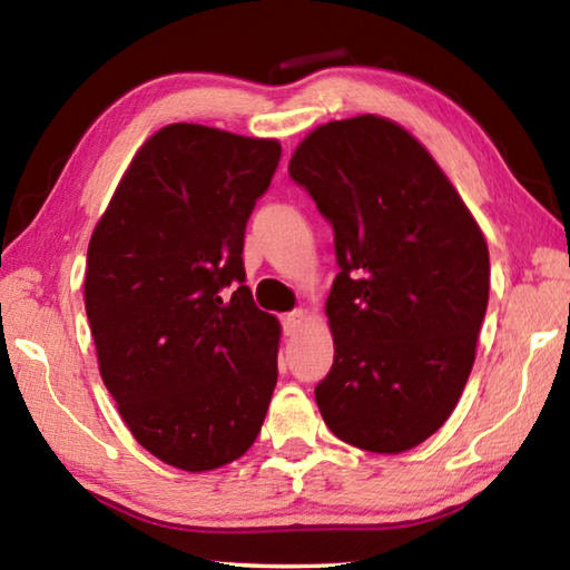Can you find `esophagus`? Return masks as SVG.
<instances>
[{
    "label": "esophagus",
    "instance_id": "esophagus-1",
    "mask_svg": "<svg viewBox=\"0 0 570 570\" xmlns=\"http://www.w3.org/2000/svg\"><path fill=\"white\" fill-rule=\"evenodd\" d=\"M304 320H306V312H304V308H294V312L284 314V320H282V324H284V334H286V336L296 334L298 330H302Z\"/></svg>",
    "mask_w": 570,
    "mask_h": 570
}]
</instances>
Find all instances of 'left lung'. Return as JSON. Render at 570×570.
Segmentation results:
<instances>
[{"label":"left lung","instance_id":"obj_1","mask_svg":"<svg viewBox=\"0 0 570 570\" xmlns=\"http://www.w3.org/2000/svg\"><path fill=\"white\" fill-rule=\"evenodd\" d=\"M288 176L334 228V364L316 404L336 438L397 455L445 424L475 362L488 244L417 138L380 115L320 125Z\"/></svg>","mask_w":570,"mask_h":570}]
</instances>
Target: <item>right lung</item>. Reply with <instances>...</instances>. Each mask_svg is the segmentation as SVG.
<instances>
[{
	"label": "right lung",
	"mask_w": 570,
	"mask_h": 570,
	"mask_svg": "<svg viewBox=\"0 0 570 570\" xmlns=\"http://www.w3.org/2000/svg\"><path fill=\"white\" fill-rule=\"evenodd\" d=\"M278 158V140L166 125L92 230L85 312L100 377L132 438L186 472L244 455L276 387L282 326L254 304L240 254Z\"/></svg>",
	"instance_id": "obj_1"
}]
</instances>
